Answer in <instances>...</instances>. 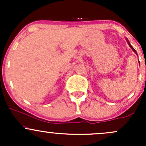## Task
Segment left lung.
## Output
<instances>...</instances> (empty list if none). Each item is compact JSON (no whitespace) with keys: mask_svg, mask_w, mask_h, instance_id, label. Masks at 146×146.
Listing matches in <instances>:
<instances>
[{"mask_svg":"<svg viewBox=\"0 0 146 146\" xmlns=\"http://www.w3.org/2000/svg\"><path fill=\"white\" fill-rule=\"evenodd\" d=\"M128 43H129V46H130V47H131V48H132V50H133V51H134V52H135V53H136V50H135V49H134V48H133V46H132L130 44V43H129V41H128Z\"/></svg>","mask_w":146,"mask_h":146,"instance_id":"left-lung-1","label":"left lung"}]
</instances>
